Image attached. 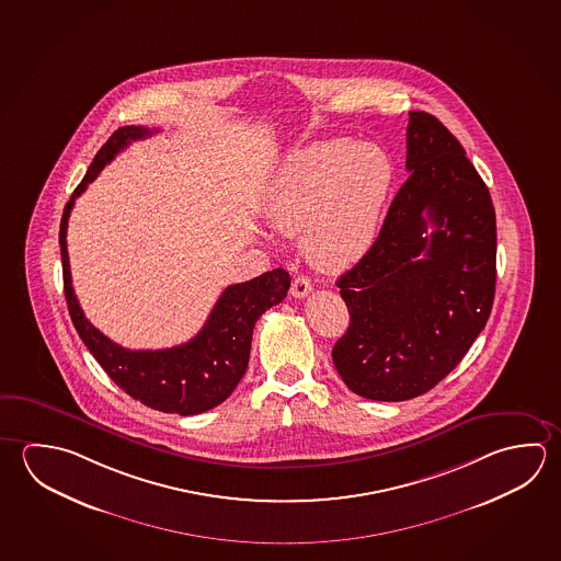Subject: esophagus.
<instances>
[{"label":"esophagus","mask_w":561,"mask_h":561,"mask_svg":"<svg viewBox=\"0 0 561 561\" xmlns=\"http://www.w3.org/2000/svg\"><path fill=\"white\" fill-rule=\"evenodd\" d=\"M311 289H313V285L305 276L295 277L294 284H291V295L297 297V299L307 297V295L311 294Z\"/></svg>","instance_id":"esophagus-1"}]
</instances>
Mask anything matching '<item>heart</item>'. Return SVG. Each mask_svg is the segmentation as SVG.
<instances>
[{
    "instance_id": "b5f03b06",
    "label": "heart",
    "mask_w": 561,
    "mask_h": 561,
    "mask_svg": "<svg viewBox=\"0 0 561 561\" xmlns=\"http://www.w3.org/2000/svg\"><path fill=\"white\" fill-rule=\"evenodd\" d=\"M393 169L374 144L321 141L277 169L266 197L267 220L284 234H304L314 266L341 272L370 250Z\"/></svg>"
}]
</instances>
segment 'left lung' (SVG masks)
Masks as SVG:
<instances>
[{"mask_svg": "<svg viewBox=\"0 0 561 561\" xmlns=\"http://www.w3.org/2000/svg\"><path fill=\"white\" fill-rule=\"evenodd\" d=\"M405 169L376 242L336 279L351 323L334 368L378 402L442 382L489 321L496 285L491 193L459 139L422 110L410 112Z\"/></svg>", "mask_w": 561, "mask_h": 561, "instance_id": "left-lung-1", "label": "left lung"}]
</instances>
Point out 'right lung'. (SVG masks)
<instances>
[{
	"label": "right lung",
	"mask_w": 561,
	"mask_h": 561,
	"mask_svg": "<svg viewBox=\"0 0 561 561\" xmlns=\"http://www.w3.org/2000/svg\"><path fill=\"white\" fill-rule=\"evenodd\" d=\"M153 129L126 126L110 136L89 171L75 188L60 218L62 282L70 319L82 343L134 400L165 413L195 415L225 402L247 374L252 333L260 314L284 301L291 277L277 267L244 284L228 285L208 314L207 323L187 343L161 351H131L110 341L84 317L70 279L67 227L75 198L84 193L106 163L136 139L149 138Z\"/></svg>",
	"instance_id": "add662e5"
}]
</instances>
